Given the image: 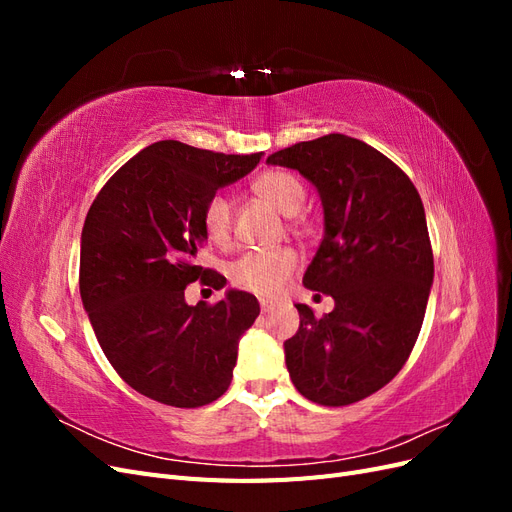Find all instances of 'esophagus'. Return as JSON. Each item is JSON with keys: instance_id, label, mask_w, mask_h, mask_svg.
<instances>
[{"instance_id": "34e87169", "label": "esophagus", "mask_w": 512, "mask_h": 512, "mask_svg": "<svg viewBox=\"0 0 512 512\" xmlns=\"http://www.w3.org/2000/svg\"><path fill=\"white\" fill-rule=\"evenodd\" d=\"M260 309H262V314H271L273 309H275V303H273V301H267V299H262V301H260Z\"/></svg>"}]
</instances>
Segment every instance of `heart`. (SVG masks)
<instances>
[{
	"label": "heart",
	"instance_id": "1",
	"mask_svg": "<svg viewBox=\"0 0 512 512\" xmlns=\"http://www.w3.org/2000/svg\"><path fill=\"white\" fill-rule=\"evenodd\" d=\"M254 192L284 215L299 213L305 200L303 183L286 170H267L254 181ZM203 226L213 243H226L232 226V207L226 196H213L203 213ZM297 271V254L290 250L247 252L232 262L230 282L258 297H277Z\"/></svg>",
	"mask_w": 512,
	"mask_h": 512
}]
</instances>
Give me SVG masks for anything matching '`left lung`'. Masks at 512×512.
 I'll return each mask as SVG.
<instances>
[{"instance_id":"left-lung-1","label":"left lung","mask_w":512,"mask_h":512,"mask_svg":"<svg viewBox=\"0 0 512 512\" xmlns=\"http://www.w3.org/2000/svg\"><path fill=\"white\" fill-rule=\"evenodd\" d=\"M314 185L324 235L303 286L335 301L331 314L297 303L284 342L292 384L320 406H348L389 384L421 333L433 254L423 200L397 164L359 138L327 134L275 151Z\"/></svg>"}]
</instances>
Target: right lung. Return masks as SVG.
Masks as SVG:
<instances>
[{
  "mask_svg": "<svg viewBox=\"0 0 512 512\" xmlns=\"http://www.w3.org/2000/svg\"><path fill=\"white\" fill-rule=\"evenodd\" d=\"M265 153L226 156L179 141L145 147L106 181L81 235V299L108 363L134 391L175 408L222 397L241 335L260 314L256 297L226 290L185 303L207 241L203 213L224 185L252 173ZM213 288H224L211 273Z\"/></svg>",
  "mask_w": 512,
  "mask_h": 512,
  "instance_id": "obj_1",
  "label": "right lung"
}]
</instances>
